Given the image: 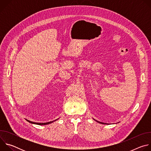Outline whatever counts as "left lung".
<instances>
[{"instance_id":"left-lung-1","label":"left lung","mask_w":151,"mask_h":151,"mask_svg":"<svg viewBox=\"0 0 151 151\" xmlns=\"http://www.w3.org/2000/svg\"><path fill=\"white\" fill-rule=\"evenodd\" d=\"M97 122H99V123H101V124H104V123H103V122H99V121H97Z\"/></svg>"}]
</instances>
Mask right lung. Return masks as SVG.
Returning a JSON list of instances; mask_svg holds the SVG:
<instances>
[{
    "label": "right lung",
    "instance_id": "add662e5",
    "mask_svg": "<svg viewBox=\"0 0 151 151\" xmlns=\"http://www.w3.org/2000/svg\"><path fill=\"white\" fill-rule=\"evenodd\" d=\"M27 120V119H26ZM28 122H29L30 123H32V124H38V125H47V124H49L51 122H52L53 121H51V122H45V123H37V122H32V121H29V120H27Z\"/></svg>",
    "mask_w": 151,
    "mask_h": 151
}]
</instances>
